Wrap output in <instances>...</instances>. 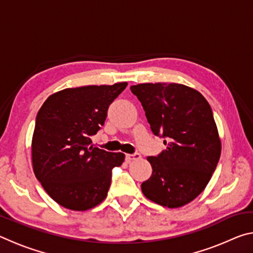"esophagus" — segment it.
<instances>
[{
	"label": "esophagus",
	"instance_id": "esophagus-1",
	"mask_svg": "<svg viewBox=\"0 0 253 253\" xmlns=\"http://www.w3.org/2000/svg\"><path fill=\"white\" fill-rule=\"evenodd\" d=\"M140 157H142V156H140V154H139V153L127 154V155H126V160H127L128 162H131V161H134V160H139Z\"/></svg>",
	"mask_w": 253,
	"mask_h": 253
}]
</instances>
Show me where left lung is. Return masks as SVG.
I'll return each mask as SVG.
<instances>
[{"mask_svg": "<svg viewBox=\"0 0 253 253\" xmlns=\"http://www.w3.org/2000/svg\"><path fill=\"white\" fill-rule=\"evenodd\" d=\"M130 90L142 102L153 134L168 146L147 157L153 173L142 184L143 193L162 207H183L202 193L220 160L211 106L198 90L179 84H140Z\"/></svg>", "mask_w": 253, "mask_h": 253, "instance_id": "left-lung-1", "label": "left lung"}]
</instances>
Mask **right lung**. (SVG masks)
Returning a JSON list of instances; mask_svg holds the SVG:
<instances>
[{"instance_id":"right-lung-1","label":"right lung","mask_w":253,"mask_h":253,"mask_svg":"<svg viewBox=\"0 0 253 253\" xmlns=\"http://www.w3.org/2000/svg\"><path fill=\"white\" fill-rule=\"evenodd\" d=\"M126 87L119 83L65 89L51 95L38 113L33 170L61 207L85 211L106 199L111 170L125 155L93 147L91 136L104 126L109 105Z\"/></svg>"}]
</instances>
